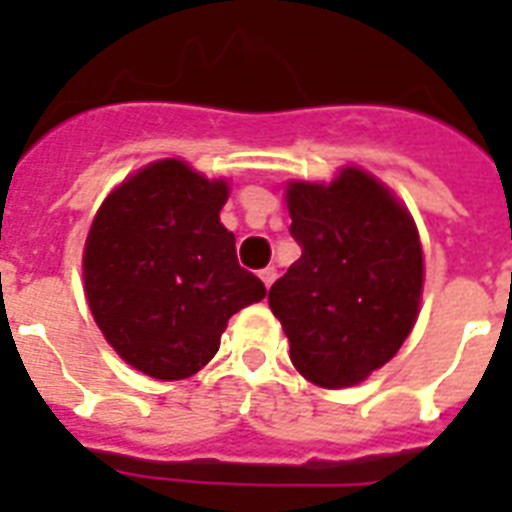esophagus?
I'll use <instances>...</instances> for the list:
<instances>
[{
    "label": "esophagus",
    "mask_w": 512,
    "mask_h": 512,
    "mask_svg": "<svg viewBox=\"0 0 512 512\" xmlns=\"http://www.w3.org/2000/svg\"><path fill=\"white\" fill-rule=\"evenodd\" d=\"M276 276H279V273H276V268H273V265H268V268H263V271H260V279H263V284L268 289H271V284L276 281Z\"/></svg>",
    "instance_id": "34e87169"
}]
</instances>
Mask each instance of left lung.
I'll list each match as a JSON object with an SVG mask.
<instances>
[{"mask_svg":"<svg viewBox=\"0 0 512 512\" xmlns=\"http://www.w3.org/2000/svg\"><path fill=\"white\" fill-rule=\"evenodd\" d=\"M289 233L303 249L268 292L289 358L321 388H350L388 364L412 332L422 247L406 207L369 172L289 183Z\"/></svg>","mask_w":512,"mask_h":512,"instance_id":"8db88e82","label":"left lung"}]
</instances>
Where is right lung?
Here are the masks:
<instances>
[{
	"instance_id": "1",
	"label": "right lung",
	"mask_w": 512,
	"mask_h": 512,
	"mask_svg": "<svg viewBox=\"0 0 512 512\" xmlns=\"http://www.w3.org/2000/svg\"><path fill=\"white\" fill-rule=\"evenodd\" d=\"M223 180L162 159L108 193L84 244V292L108 345L138 372L185 380L220 348L228 319L265 297L220 223Z\"/></svg>"
}]
</instances>
